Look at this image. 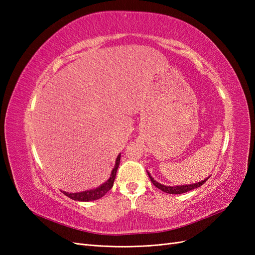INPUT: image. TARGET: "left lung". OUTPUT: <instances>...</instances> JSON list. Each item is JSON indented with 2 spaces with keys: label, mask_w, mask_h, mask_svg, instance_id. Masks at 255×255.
Here are the masks:
<instances>
[{
  "label": "left lung",
  "mask_w": 255,
  "mask_h": 255,
  "mask_svg": "<svg viewBox=\"0 0 255 255\" xmlns=\"http://www.w3.org/2000/svg\"><path fill=\"white\" fill-rule=\"evenodd\" d=\"M148 174H149L150 180H151V182L153 183L154 186L157 187V188L160 189V190H163V191L167 192V194H171V195L184 194V192H187V191H189V190L198 188V187L201 186V185H203V184L208 180V177H210V176H208L207 179H205V180H203V181H201V182H198V183H195V184H190V185H180V186H166V185L160 184V183H158V182H156L155 180H154L153 177L150 175L149 172H148Z\"/></svg>",
  "instance_id": "obj_1"
}]
</instances>
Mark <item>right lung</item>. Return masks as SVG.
<instances>
[{
	"instance_id": "right-lung-1",
	"label": "right lung",
	"mask_w": 255,
	"mask_h": 255,
	"mask_svg": "<svg viewBox=\"0 0 255 255\" xmlns=\"http://www.w3.org/2000/svg\"><path fill=\"white\" fill-rule=\"evenodd\" d=\"M120 154L117 156V159H116V164L115 167L112 170L110 179L107 180L105 183H103L101 186H99L95 189H90V190H86V191H82V192H74V194H71V192H66L63 191L64 194L69 197L72 200H75V201H83V202H88V201H95V200H98L100 198H102L103 196H105V194L109 190L112 189L113 185H114V181L116 177V173H117L118 167L120 164Z\"/></svg>"
}]
</instances>
